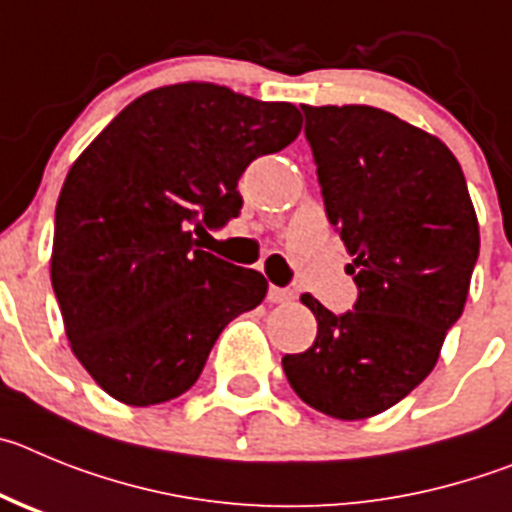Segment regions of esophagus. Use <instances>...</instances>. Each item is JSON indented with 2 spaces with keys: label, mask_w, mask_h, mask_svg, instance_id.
<instances>
[{
  "label": "esophagus",
  "mask_w": 512,
  "mask_h": 512,
  "mask_svg": "<svg viewBox=\"0 0 512 512\" xmlns=\"http://www.w3.org/2000/svg\"><path fill=\"white\" fill-rule=\"evenodd\" d=\"M296 298V293L288 288H278V285H270V290H267V301L270 303H290Z\"/></svg>",
  "instance_id": "34e87169"
}]
</instances>
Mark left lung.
<instances>
[{"mask_svg": "<svg viewBox=\"0 0 512 512\" xmlns=\"http://www.w3.org/2000/svg\"><path fill=\"white\" fill-rule=\"evenodd\" d=\"M301 109L359 298L336 316L303 293L319 331L283 370L303 403L362 421L434 370L467 303L480 227L462 165L436 135L367 104Z\"/></svg>", "mask_w": 512, "mask_h": 512, "instance_id": "obj_1", "label": "left lung"}]
</instances>
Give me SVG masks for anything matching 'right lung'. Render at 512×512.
I'll use <instances>...</instances> for the list:
<instances>
[{
    "mask_svg": "<svg viewBox=\"0 0 512 512\" xmlns=\"http://www.w3.org/2000/svg\"><path fill=\"white\" fill-rule=\"evenodd\" d=\"M301 127L288 101L186 81L137 96L78 155L55 204L50 280L104 393L135 408L178 398L224 326L260 306L265 275L199 250L193 232L234 219L247 165Z\"/></svg>",
    "mask_w": 512,
    "mask_h": 512,
    "instance_id": "right-lung-1",
    "label": "right lung"
}]
</instances>
